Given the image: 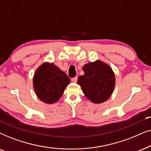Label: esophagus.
<instances>
[{
    "label": "esophagus",
    "mask_w": 151,
    "mask_h": 151,
    "mask_svg": "<svg viewBox=\"0 0 151 151\" xmlns=\"http://www.w3.org/2000/svg\"><path fill=\"white\" fill-rule=\"evenodd\" d=\"M77 79H78V77H75L72 78V82H73V83H76V82L77 81Z\"/></svg>",
    "instance_id": "34e87169"
}]
</instances>
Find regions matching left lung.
Wrapping results in <instances>:
<instances>
[{"mask_svg":"<svg viewBox=\"0 0 151 151\" xmlns=\"http://www.w3.org/2000/svg\"><path fill=\"white\" fill-rule=\"evenodd\" d=\"M83 75L77 83L86 97L94 104H101L110 98L115 86V77L112 68L101 61L86 63L83 66Z\"/></svg>","mask_w":151,"mask_h":151,"instance_id":"1","label":"left lung"}]
</instances>
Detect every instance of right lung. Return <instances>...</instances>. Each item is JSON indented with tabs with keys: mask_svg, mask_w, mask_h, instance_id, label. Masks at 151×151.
Returning a JSON list of instances; mask_svg holds the SVG:
<instances>
[{
	"mask_svg": "<svg viewBox=\"0 0 151 151\" xmlns=\"http://www.w3.org/2000/svg\"><path fill=\"white\" fill-rule=\"evenodd\" d=\"M70 83V80L65 72L53 63L48 62L38 68L33 79L36 94L42 101L50 104L59 100Z\"/></svg>",
	"mask_w": 151,
	"mask_h": 151,
	"instance_id": "right-lung-1",
	"label": "right lung"
}]
</instances>
